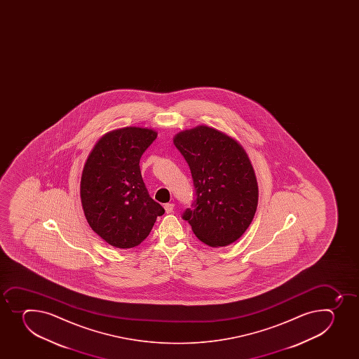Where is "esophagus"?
<instances>
[{"instance_id": "34e87169", "label": "esophagus", "mask_w": 359, "mask_h": 359, "mask_svg": "<svg viewBox=\"0 0 359 359\" xmlns=\"http://www.w3.org/2000/svg\"><path fill=\"white\" fill-rule=\"evenodd\" d=\"M163 208L166 210L167 214L173 213L174 205L173 203H165Z\"/></svg>"}]
</instances>
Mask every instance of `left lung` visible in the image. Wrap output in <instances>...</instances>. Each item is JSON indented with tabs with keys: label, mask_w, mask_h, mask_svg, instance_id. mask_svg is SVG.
<instances>
[{
	"label": "left lung",
	"mask_w": 359,
	"mask_h": 359,
	"mask_svg": "<svg viewBox=\"0 0 359 359\" xmlns=\"http://www.w3.org/2000/svg\"><path fill=\"white\" fill-rule=\"evenodd\" d=\"M174 145L189 163L196 189L182 219L203 243L231 245L249 227L259 200L247 153L236 140L205 125L175 135Z\"/></svg>",
	"instance_id": "1"
}]
</instances>
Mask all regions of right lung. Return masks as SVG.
Segmentation results:
<instances>
[{"label": "right lung", "mask_w": 359, "mask_h": 359, "mask_svg": "<svg viewBox=\"0 0 359 359\" xmlns=\"http://www.w3.org/2000/svg\"><path fill=\"white\" fill-rule=\"evenodd\" d=\"M156 139L149 128H124L100 139L81 180L83 210L90 227L117 248L140 245L165 210L149 196L139 161Z\"/></svg>", "instance_id": "1"}]
</instances>
